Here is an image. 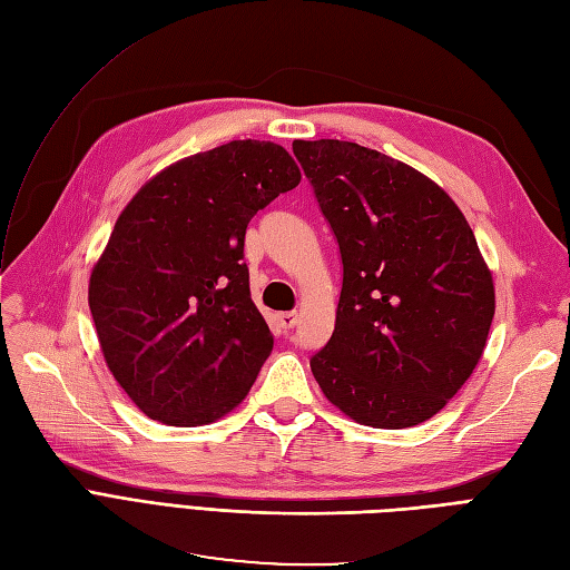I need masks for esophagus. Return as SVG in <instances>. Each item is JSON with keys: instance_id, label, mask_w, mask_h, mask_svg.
<instances>
[{"instance_id": "esophagus-1", "label": "esophagus", "mask_w": 570, "mask_h": 570, "mask_svg": "<svg viewBox=\"0 0 570 570\" xmlns=\"http://www.w3.org/2000/svg\"><path fill=\"white\" fill-rule=\"evenodd\" d=\"M275 318H278V325L283 327V331H292V327L297 325V314L295 312H283V314H278Z\"/></svg>"}]
</instances>
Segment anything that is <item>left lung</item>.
Returning <instances> with one entry per match:
<instances>
[{"label":"left lung","instance_id":"left-lung-1","mask_svg":"<svg viewBox=\"0 0 570 570\" xmlns=\"http://www.w3.org/2000/svg\"><path fill=\"white\" fill-rule=\"evenodd\" d=\"M337 237L335 331L312 361L323 394L373 428L419 425L469 381L494 316L492 275L442 187L342 140L292 142Z\"/></svg>","mask_w":570,"mask_h":570}]
</instances>
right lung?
Returning a JSON list of instances; mask_svg holds the SVG:
<instances>
[{
  "label": "right lung",
  "mask_w": 570,
  "mask_h": 570,
  "mask_svg": "<svg viewBox=\"0 0 570 570\" xmlns=\"http://www.w3.org/2000/svg\"><path fill=\"white\" fill-rule=\"evenodd\" d=\"M302 180L273 142L168 166L118 216L90 278L107 366L151 421L204 425L245 400L273 350L249 295L245 233Z\"/></svg>",
  "instance_id": "add662e5"
}]
</instances>
